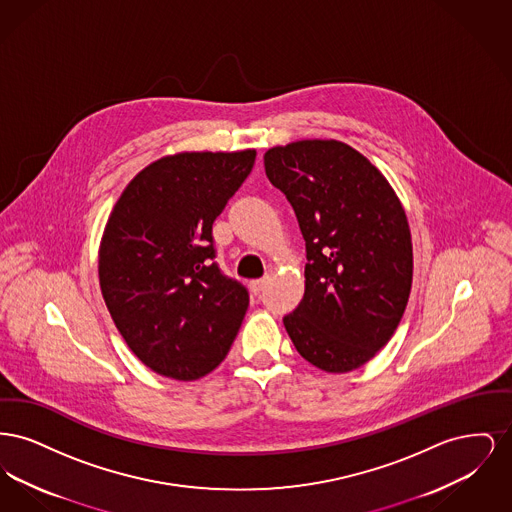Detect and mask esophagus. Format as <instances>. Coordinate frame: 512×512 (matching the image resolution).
<instances>
[{
	"mask_svg": "<svg viewBox=\"0 0 512 512\" xmlns=\"http://www.w3.org/2000/svg\"><path fill=\"white\" fill-rule=\"evenodd\" d=\"M267 284L268 276H265V278H261V280H253V282L249 284V290H251L253 295H259V293L263 292V290L267 288Z\"/></svg>",
	"mask_w": 512,
	"mask_h": 512,
	"instance_id": "esophagus-1",
	"label": "esophagus"
}]
</instances>
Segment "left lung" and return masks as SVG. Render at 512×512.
<instances>
[{
	"mask_svg": "<svg viewBox=\"0 0 512 512\" xmlns=\"http://www.w3.org/2000/svg\"><path fill=\"white\" fill-rule=\"evenodd\" d=\"M265 171L305 240V295L284 326L297 353L326 372L368 363L405 313L413 282L407 215L366 157L336 140L268 149Z\"/></svg>",
	"mask_w": 512,
	"mask_h": 512,
	"instance_id": "1",
	"label": "left lung"
}]
</instances>
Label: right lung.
<instances>
[{"label":"right lung","mask_w":512,"mask_h":512,"mask_svg":"<svg viewBox=\"0 0 512 512\" xmlns=\"http://www.w3.org/2000/svg\"><path fill=\"white\" fill-rule=\"evenodd\" d=\"M255 149L178 153L122 192L99 247V286L132 353L161 376L197 380L224 361L249 307L215 263L213 222L253 169Z\"/></svg>","instance_id":"add662e5"}]
</instances>
